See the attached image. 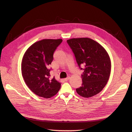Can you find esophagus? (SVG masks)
Here are the masks:
<instances>
[{
  "label": "esophagus",
  "instance_id": "esophagus-1",
  "mask_svg": "<svg viewBox=\"0 0 132 132\" xmlns=\"http://www.w3.org/2000/svg\"><path fill=\"white\" fill-rule=\"evenodd\" d=\"M70 79V77H67V78H65V79H64L63 80L64 81H67V80H68Z\"/></svg>",
  "mask_w": 132,
  "mask_h": 132
}]
</instances>
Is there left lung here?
<instances>
[{"label": "left lung", "instance_id": "obj_1", "mask_svg": "<svg viewBox=\"0 0 132 132\" xmlns=\"http://www.w3.org/2000/svg\"><path fill=\"white\" fill-rule=\"evenodd\" d=\"M74 54L79 68L83 70L81 86L76 89L84 97L97 95L104 88L111 73L109 54L100 44L89 38H77L67 41Z\"/></svg>", "mask_w": 132, "mask_h": 132}]
</instances>
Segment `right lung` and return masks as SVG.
Returning <instances> with one entry per match:
<instances>
[{"label": "right lung", "mask_w": 132, "mask_h": 132, "mask_svg": "<svg viewBox=\"0 0 132 132\" xmlns=\"http://www.w3.org/2000/svg\"><path fill=\"white\" fill-rule=\"evenodd\" d=\"M62 39H45L34 43L22 58L21 72L27 86L34 94L48 98L56 94L61 83L50 77L48 68L53 53L62 42Z\"/></svg>", "instance_id": "1"}]
</instances>
